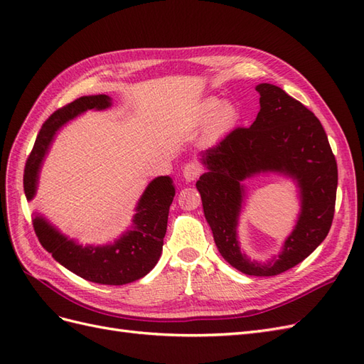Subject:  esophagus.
<instances>
[{
  "label": "esophagus",
  "instance_id": "34e87169",
  "mask_svg": "<svg viewBox=\"0 0 364 364\" xmlns=\"http://www.w3.org/2000/svg\"><path fill=\"white\" fill-rule=\"evenodd\" d=\"M202 174V167L197 162H188L183 167V171H182V176H183V179L186 181V182H193V181H196L197 178H199V176Z\"/></svg>",
  "mask_w": 364,
  "mask_h": 364
}]
</instances>
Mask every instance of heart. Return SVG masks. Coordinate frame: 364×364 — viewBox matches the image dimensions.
<instances>
[{"mask_svg":"<svg viewBox=\"0 0 364 364\" xmlns=\"http://www.w3.org/2000/svg\"><path fill=\"white\" fill-rule=\"evenodd\" d=\"M238 118L237 106L230 102H222L217 97H206L194 114L196 123L203 124L208 121L205 135L213 141L228 135L238 123Z\"/></svg>","mask_w":364,"mask_h":364,"instance_id":"1","label":"heart"}]
</instances>
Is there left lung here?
<instances>
[{"instance_id": "1", "label": "left lung", "mask_w": 364, "mask_h": 364, "mask_svg": "<svg viewBox=\"0 0 364 364\" xmlns=\"http://www.w3.org/2000/svg\"><path fill=\"white\" fill-rule=\"evenodd\" d=\"M259 112L247 129H235L200 151L206 168L196 182L205 218L222 257L250 277H274L304 261L326 238L333 223L337 164L325 130L311 111L279 86L257 85ZM274 173L298 190L300 213L282 250L267 262L250 260L240 247L237 225L247 178Z\"/></svg>"}]
</instances>
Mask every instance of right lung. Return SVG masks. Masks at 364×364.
<instances>
[{
  "label": "right lung",
  "mask_w": 364,
  "mask_h": 364,
  "mask_svg": "<svg viewBox=\"0 0 364 364\" xmlns=\"http://www.w3.org/2000/svg\"><path fill=\"white\" fill-rule=\"evenodd\" d=\"M112 105L109 95L80 97L43 123L24 170V193L28 202L36 196L42 164L58 132L87 111H106ZM173 197V179L158 176L138 199L132 225L105 245H83L62 232L41 213H33V228L42 247L77 277L97 284L123 285L146 277L159 261Z\"/></svg>",
  "instance_id": "add662e5"
}]
</instances>
